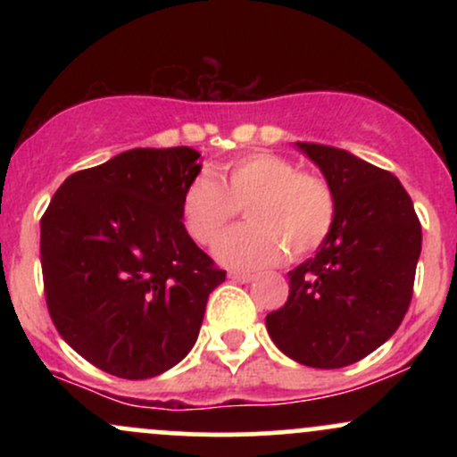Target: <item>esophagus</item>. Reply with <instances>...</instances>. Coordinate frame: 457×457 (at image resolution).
Masks as SVG:
<instances>
[{
    "label": "esophagus",
    "mask_w": 457,
    "mask_h": 457,
    "mask_svg": "<svg viewBox=\"0 0 457 457\" xmlns=\"http://www.w3.org/2000/svg\"><path fill=\"white\" fill-rule=\"evenodd\" d=\"M229 279L236 283H249V281H253V275H251V272H243V270H232L229 272Z\"/></svg>",
    "instance_id": "1"
}]
</instances>
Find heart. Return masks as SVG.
<instances>
[{
	"label": "heart",
	"mask_w": 457,
	"mask_h": 457,
	"mask_svg": "<svg viewBox=\"0 0 457 457\" xmlns=\"http://www.w3.org/2000/svg\"><path fill=\"white\" fill-rule=\"evenodd\" d=\"M245 206L249 225L232 229L214 246L223 264L262 269L316 251L335 223V193L324 178L298 171L275 152H251L199 174L182 193L187 232L212 245Z\"/></svg>",
	"instance_id": "1"
}]
</instances>
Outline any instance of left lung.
<instances>
[{
    "label": "left lung",
    "instance_id": "1",
    "mask_svg": "<svg viewBox=\"0 0 457 457\" xmlns=\"http://www.w3.org/2000/svg\"><path fill=\"white\" fill-rule=\"evenodd\" d=\"M298 150L335 193V223L290 277L286 305L266 316L277 348L320 370L353 365L395 333L412 298L421 223L391 171L320 144Z\"/></svg>",
    "mask_w": 457,
    "mask_h": 457
}]
</instances>
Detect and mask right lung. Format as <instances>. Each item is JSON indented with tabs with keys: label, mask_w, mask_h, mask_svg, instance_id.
<instances>
[{
	"label": "right lung",
	"mask_w": 457,
	"mask_h": 457,
	"mask_svg": "<svg viewBox=\"0 0 457 457\" xmlns=\"http://www.w3.org/2000/svg\"><path fill=\"white\" fill-rule=\"evenodd\" d=\"M199 152L135 148L68 176L40 219L45 296L57 333L98 370L159 376L195 344L225 270L193 243L180 202Z\"/></svg>",
	"instance_id": "obj_1"
}]
</instances>
